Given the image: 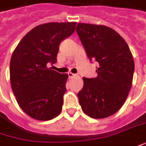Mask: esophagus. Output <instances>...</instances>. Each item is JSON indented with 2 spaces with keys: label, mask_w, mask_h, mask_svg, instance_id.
Listing matches in <instances>:
<instances>
[{
  "label": "esophagus",
  "mask_w": 146,
  "mask_h": 146,
  "mask_svg": "<svg viewBox=\"0 0 146 146\" xmlns=\"http://www.w3.org/2000/svg\"><path fill=\"white\" fill-rule=\"evenodd\" d=\"M68 75H69V78H72V77H74L76 76V74H74L73 73H68Z\"/></svg>",
  "instance_id": "1"
}]
</instances>
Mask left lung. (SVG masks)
Listing matches in <instances>:
<instances>
[{
    "label": "left lung",
    "mask_w": 146,
    "mask_h": 146,
    "mask_svg": "<svg viewBox=\"0 0 146 146\" xmlns=\"http://www.w3.org/2000/svg\"><path fill=\"white\" fill-rule=\"evenodd\" d=\"M78 36L90 60H96L98 77H83L77 94L83 112L92 118L114 114L125 103L131 89L134 61L125 40L113 29L78 23Z\"/></svg>",
    "instance_id": "1"
}]
</instances>
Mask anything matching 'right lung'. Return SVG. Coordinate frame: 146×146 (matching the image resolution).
I'll list each match as a JSON object with an SVG mask.
<instances>
[{
	"mask_svg": "<svg viewBox=\"0 0 146 146\" xmlns=\"http://www.w3.org/2000/svg\"><path fill=\"white\" fill-rule=\"evenodd\" d=\"M76 24L40 25L24 36L13 52L12 90L22 110L36 120H51L61 112L69 76L47 65L56 63L60 42L74 33Z\"/></svg>",
	"mask_w": 146,
	"mask_h": 146,
	"instance_id": "add662e5",
	"label": "right lung"
}]
</instances>
